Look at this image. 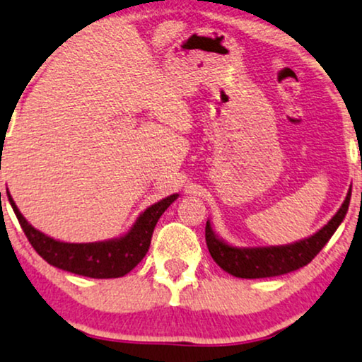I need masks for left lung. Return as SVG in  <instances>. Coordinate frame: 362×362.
<instances>
[{"instance_id": "8db88e82", "label": "left lung", "mask_w": 362, "mask_h": 362, "mask_svg": "<svg viewBox=\"0 0 362 362\" xmlns=\"http://www.w3.org/2000/svg\"><path fill=\"white\" fill-rule=\"evenodd\" d=\"M351 190L337 214L324 226L321 230L315 232L309 239L299 240L296 244L277 245V247H255V249H237L217 239L212 232V227L207 222L205 226V242H207L209 252L223 271L242 279H260L274 277L282 274L297 271V269L308 265L321 249L327 244L336 228L339 227L342 218L346 217L349 209Z\"/></svg>"}]
</instances>
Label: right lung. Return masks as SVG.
Here are the masks:
<instances>
[{
    "label": "right lung",
    "instance_id": "right-lung-1",
    "mask_svg": "<svg viewBox=\"0 0 362 362\" xmlns=\"http://www.w3.org/2000/svg\"><path fill=\"white\" fill-rule=\"evenodd\" d=\"M177 197V194H173L148 207L140 215L132 230L120 239L91 242V244H68V242L54 240L31 227L8 192V199L15 210L18 222L36 252L54 267L93 279L122 277L130 272L148 252L153 228L160 215L165 212Z\"/></svg>",
    "mask_w": 362,
    "mask_h": 362
}]
</instances>
